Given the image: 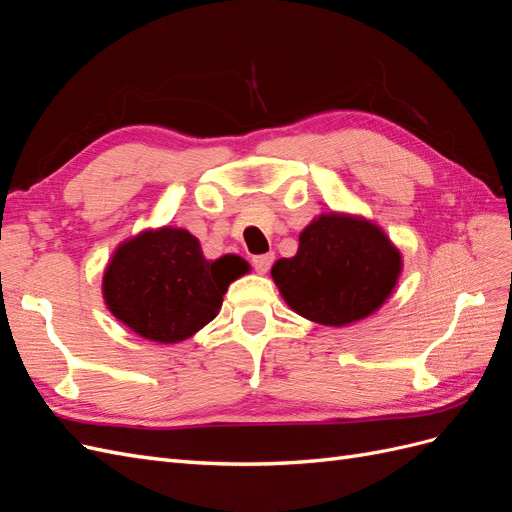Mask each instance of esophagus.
Instances as JSON below:
<instances>
[{
  "instance_id": "obj_1",
  "label": "esophagus",
  "mask_w": 512,
  "mask_h": 512,
  "mask_svg": "<svg viewBox=\"0 0 512 512\" xmlns=\"http://www.w3.org/2000/svg\"><path fill=\"white\" fill-rule=\"evenodd\" d=\"M273 260H275L273 254H260V256L252 258V265H254V269L258 273H267L271 269V265H273Z\"/></svg>"
}]
</instances>
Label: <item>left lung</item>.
Masks as SVG:
<instances>
[{
  "label": "left lung",
  "mask_w": 512,
  "mask_h": 512,
  "mask_svg": "<svg viewBox=\"0 0 512 512\" xmlns=\"http://www.w3.org/2000/svg\"><path fill=\"white\" fill-rule=\"evenodd\" d=\"M399 271L401 256L378 226L331 213L301 232L297 256L277 260L271 275L294 312L344 327L376 312Z\"/></svg>",
  "instance_id": "1"
}]
</instances>
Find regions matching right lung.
<instances>
[{
  "mask_svg": "<svg viewBox=\"0 0 512 512\" xmlns=\"http://www.w3.org/2000/svg\"><path fill=\"white\" fill-rule=\"evenodd\" d=\"M245 271L239 256L205 260L188 230H147L115 252L104 273V299L134 333L175 344L218 316L228 284Z\"/></svg>",
  "mask_w": 512,
  "mask_h": 512,
  "instance_id": "right-lung-1",
  "label": "right lung"
}]
</instances>
